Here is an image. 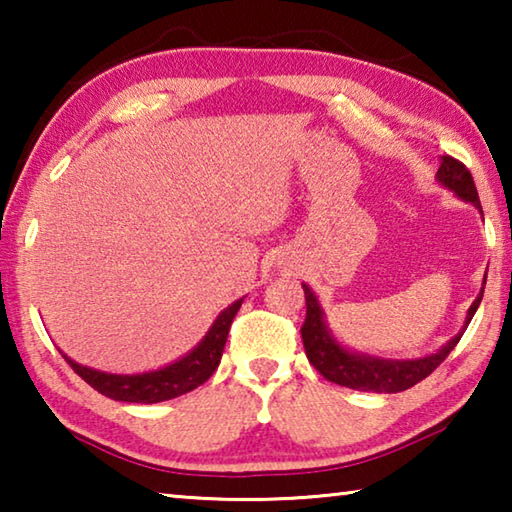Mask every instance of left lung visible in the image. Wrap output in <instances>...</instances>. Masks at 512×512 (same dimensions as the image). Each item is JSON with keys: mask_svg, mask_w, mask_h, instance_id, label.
Returning a JSON list of instances; mask_svg holds the SVG:
<instances>
[{"mask_svg": "<svg viewBox=\"0 0 512 512\" xmlns=\"http://www.w3.org/2000/svg\"><path fill=\"white\" fill-rule=\"evenodd\" d=\"M436 178L440 185L449 189V192H454L465 203H472L476 210L483 214L472 173L465 169L463 162L449 158V155H443V158H440V169L436 173ZM302 289H305L307 318L305 323H302L300 332H302V343H305V352L311 366H314L325 379L345 388H354V391L400 393V391H406V388L415 386L424 377H429L431 372L447 359V354L456 348V343L461 341L463 332L467 329V325H470L472 316L481 305L485 277H483V287L479 291V296H476L470 309H467L465 325L461 332H458L454 339H449L438 352L427 354V357H420V359H381V357H372V354H363V352H354L350 348H345V345L339 343V339L332 334V329H329L325 320V311L320 307L316 293L311 291L307 284H302Z\"/></svg>", "mask_w": 512, "mask_h": 512, "instance_id": "obj_1", "label": "left lung"}]
</instances>
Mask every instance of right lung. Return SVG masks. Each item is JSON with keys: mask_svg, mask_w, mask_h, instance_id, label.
<instances>
[{"mask_svg": "<svg viewBox=\"0 0 512 512\" xmlns=\"http://www.w3.org/2000/svg\"><path fill=\"white\" fill-rule=\"evenodd\" d=\"M244 298L232 302L230 307H225L212 327L207 329L203 341L196 345L194 350H189L185 357L169 363V366L149 370V372H137V375H112V372H101L88 366H81L63 354L65 361L74 368L76 375L88 381V384L99 391L101 395L110 397L117 402H135V404H155L164 400H173V397L185 395L194 391L207 379L212 377V372L219 368L221 354L228 341V332L232 320H235L237 311L241 307Z\"/></svg>", "mask_w": 512, "mask_h": 512, "instance_id": "right-lung-1", "label": "right lung"}]
</instances>
